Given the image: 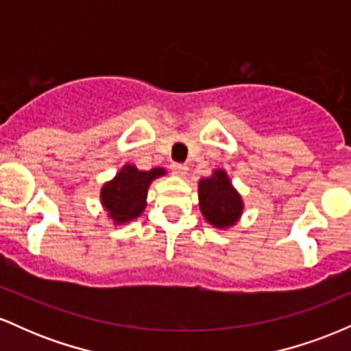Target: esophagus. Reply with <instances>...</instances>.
<instances>
[{
    "label": "esophagus",
    "mask_w": 351,
    "mask_h": 351,
    "mask_svg": "<svg viewBox=\"0 0 351 351\" xmlns=\"http://www.w3.org/2000/svg\"><path fill=\"white\" fill-rule=\"evenodd\" d=\"M171 171L178 176H184L188 173V167L183 163H171Z\"/></svg>",
    "instance_id": "1"
}]
</instances>
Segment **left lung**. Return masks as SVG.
Returning a JSON list of instances; mask_svg holds the SVG:
<instances>
[{"label":"left lung","instance_id":"8db88e82","mask_svg":"<svg viewBox=\"0 0 351 351\" xmlns=\"http://www.w3.org/2000/svg\"><path fill=\"white\" fill-rule=\"evenodd\" d=\"M198 196L204 219L217 229L234 226L243 215V198L224 170H215L209 178L199 180Z\"/></svg>","mask_w":351,"mask_h":351}]
</instances>
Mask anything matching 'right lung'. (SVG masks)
<instances>
[{
    "instance_id": "1",
    "label": "right lung",
    "mask_w": 351,
    "mask_h": 351,
    "mask_svg": "<svg viewBox=\"0 0 351 351\" xmlns=\"http://www.w3.org/2000/svg\"><path fill=\"white\" fill-rule=\"evenodd\" d=\"M165 173L167 171L163 168L140 171L134 165H125L114 180L104 184L100 189V201L115 224L130 223L142 215L147 206L148 186Z\"/></svg>"
}]
</instances>
